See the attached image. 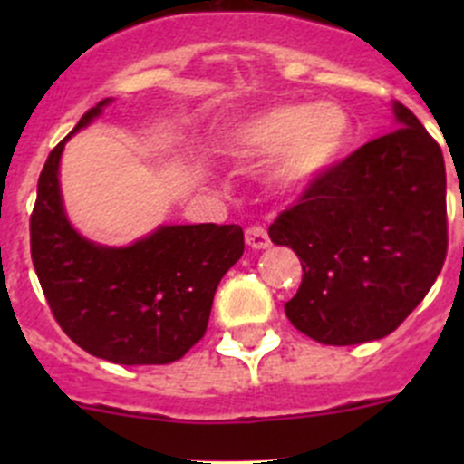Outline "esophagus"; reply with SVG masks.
<instances>
[{
    "mask_svg": "<svg viewBox=\"0 0 464 464\" xmlns=\"http://www.w3.org/2000/svg\"><path fill=\"white\" fill-rule=\"evenodd\" d=\"M245 240H246V245L251 246V249H266V246L271 245V240H269V236H266V231L262 227H258V224H256V227L246 228Z\"/></svg>",
    "mask_w": 464,
    "mask_h": 464,
    "instance_id": "34e87169",
    "label": "esophagus"
}]
</instances>
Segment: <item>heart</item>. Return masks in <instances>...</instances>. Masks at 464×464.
<instances>
[{
	"mask_svg": "<svg viewBox=\"0 0 464 464\" xmlns=\"http://www.w3.org/2000/svg\"><path fill=\"white\" fill-rule=\"evenodd\" d=\"M350 139V116L336 102H283L240 123L231 134L237 157L278 152L276 179L303 186L336 161Z\"/></svg>",
	"mask_w": 464,
	"mask_h": 464,
	"instance_id": "b5f03b06",
	"label": "heart"
}]
</instances>
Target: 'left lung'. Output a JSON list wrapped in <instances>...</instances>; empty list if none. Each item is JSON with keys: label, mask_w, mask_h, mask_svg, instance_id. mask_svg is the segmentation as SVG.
Instances as JSON below:
<instances>
[{"label": "left lung", "mask_w": 464, "mask_h": 464, "mask_svg": "<svg viewBox=\"0 0 464 464\" xmlns=\"http://www.w3.org/2000/svg\"><path fill=\"white\" fill-rule=\"evenodd\" d=\"M332 163L269 227L303 280L285 314L325 345L383 339L422 303L447 258L442 150L418 116Z\"/></svg>", "instance_id": "obj_1"}]
</instances>
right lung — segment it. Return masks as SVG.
Here are the masks:
<instances>
[{
    "label": "right lung",
    "mask_w": 464,
    "mask_h": 464,
    "mask_svg": "<svg viewBox=\"0 0 464 464\" xmlns=\"http://www.w3.org/2000/svg\"><path fill=\"white\" fill-rule=\"evenodd\" d=\"M107 102L87 110L73 132ZM72 134L51 150L31 213V258L51 314L93 357L123 366L177 362L206 334L215 289L245 254V233L237 224H181L121 249L85 240L64 215L58 184Z\"/></svg>",
    "instance_id": "obj_1"
}]
</instances>
